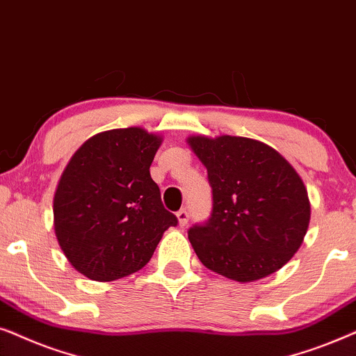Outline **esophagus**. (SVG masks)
Here are the masks:
<instances>
[{
    "label": "esophagus",
    "instance_id": "34e87169",
    "mask_svg": "<svg viewBox=\"0 0 356 356\" xmlns=\"http://www.w3.org/2000/svg\"><path fill=\"white\" fill-rule=\"evenodd\" d=\"M175 216H177L179 226H187V222H188V213H187L186 210H184V208H182V210H179L177 215H175Z\"/></svg>",
    "mask_w": 356,
    "mask_h": 356
}]
</instances>
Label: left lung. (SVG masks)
<instances>
[{
	"label": "left lung",
	"instance_id": "1",
	"mask_svg": "<svg viewBox=\"0 0 356 356\" xmlns=\"http://www.w3.org/2000/svg\"><path fill=\"white\" fill-rule=\"evenodd\" d=\"M208 170L211 216L188 229L207 268L248 283L280 270L301 248L311 220L302 179L272 146L244 136H188Z\"/></svg>",
	"mask_w": 356,
	"mask_h": 356
}]
</instances>
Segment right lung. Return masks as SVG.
Here are the masks:
<instances>
[{
  "instance_id": "right-lung-1",
  "label": "right lung",
  "mask_w": 356,
  "mask_h": 356,
  "mask_svg": "<svg viewBox=\"0 0 356 356\" xmlns=\"http://www.w3.org/2000/svg\"><path fill=\"white\" fill-rule=\"evenodd\" d=\"M163 138L141 127L101 131L71 156L54 197L65 257L96 282L143 268L177 218L161 202L149 165Z\"/></svg>"
}]
</instances>
